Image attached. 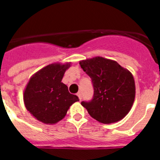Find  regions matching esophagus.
Segmentation results:
<instances>
[{
	"label": "esophagus",
	"mask_w": 160,
	"mask_h": 160,
	"mask_svg": "<svg viewBox=\"0 0 160 160\" xmlns=\"http://www.w3.org/2000/svg\"><path fill=\"white\" fill-rule=\"evenodd\" d=\"M77 95H78V97L79 100H80V101H81L82 98V94H81V92H78V93Z\"/></svg>",
	"instance_id": "1"
}]
</instances>
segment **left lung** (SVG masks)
<instances>
[{
    "instance_id": "8db88e82",
    "label": "left lung",
    "mask_w": 160,
    "mask_h": 160,
    "mask_svg": "<svg viewBox=\"0 0 160 160\" xmlns=\"http://www.w3.org/2000/svg\"><path fill=\"white\" fill-rule=\"evenodd\" d=\"M83 71L91 79L94 95L82 101L92 118L102 123L118 122L128 114L135 96L134 78L117 62L101 57L81 61Z\"/></svg>"
}]
</instances>
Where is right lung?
Wrapping results in <instances>:
<instances>
[{
  "label": "right lung",
  "mask_w": 160,
  "mask_h": 160,
  "mask_svg": "<svg viewBox=\"0 0 160 160\" xmlns=\"http://www.w3.org/2000/svg\"><path fill=\"white\" fill-rule=\"evenodd\" d=\"M70 63L50 64L32 76L24 92L25 107L38 120L46 124L56 123L66 116L68 109L78 97L69 92L62 82Z\"/></svg>",
  "instance_id": "obj_1"
}]
</instances>
